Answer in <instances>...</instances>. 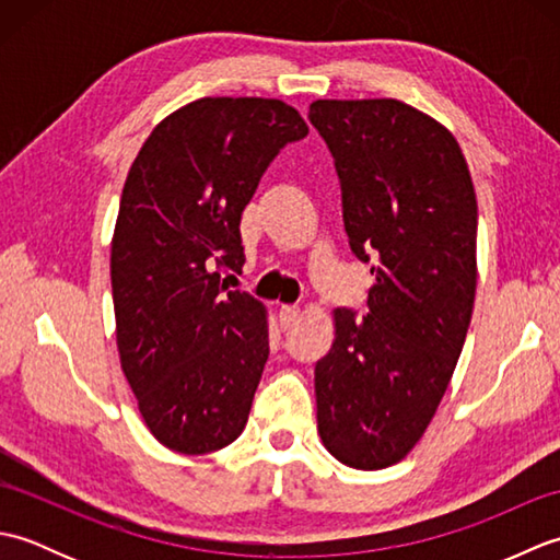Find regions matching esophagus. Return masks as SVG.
Returning a JSON list of instances; mask_svg holds the SVG:
<instances>
[{
	"instance_id": "obj_1",
	"label": "esophagus",
	"mask_w": 560,
	"mask_h": 560,
	"mask_svg": "<svg viewBox=\"0 0 560 560\" xmlns=\"http://www.w3.org/2000/svg\"><path fill=\"white\" fill-rule=\"evenodd\" d=\"M301 315L299 305H281L279 307V323L283 329H291L295 325V319Z\"/></svg>"
}]
</instances>
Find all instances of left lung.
<instances>
[{
	"label": "left lung",
	"instance_id": "left-lung-1",
	"mask_svg": "<svg viewBox=\"0 0 560 560\" xmlns=\"http://www.w3.org/2000/svg\"><path fill=\"white\" fill-rule=\"evenodd\" d=\"M351 253L373 261L368 315L335 311L315 365L317 431L353 469L404 459L435 416L477 293V192L450 129L395 98L315 101Z\"/></svg>",
	"mask_w": 560,
	"mask_h": 560
}]
</instances>
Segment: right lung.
Listing matches in <instances>:
<instances>
[{
  "mask_svg": "<svg viewBox=\"0 0 560 560\" xmlns=\"http://www.w3.org/2000/svg\"><path fill=\"white\" fill-rule=\"evenodd\" d=\"M307 135L277 98H199L161 120L122 187L110 279L117 351L141 419L183 455L243 433L269 359L267 311L229 291L241 217L277 153Z\"/></svg>",
  "mask_w": 560,
  "mask_h": 560,
  "instance_id": "1",
  "label": "right lung"
}]
</instances>
